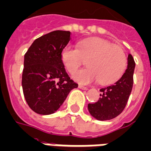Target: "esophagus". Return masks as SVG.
Listing matches in <instances>:
<instances>
[{
	"mask_svg": "<svg viewBox=\"0 0 151 151\" xmlns=\"http://www.w3.org/2000/svg\"><path fill=\"white\" fill-rule=\"evenodd\" d=\"M79 88L82 89V90H88V88H87V87H84V86H83V85H79Z\"/></svg>",
	"mask_w": 151,
	"mask_h": 151,
	"instance_id": "obj_1",
	"label": "esophagus"
}]
</instances>
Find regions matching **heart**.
Segmentation results:
<instances>
[{
  "instance_id": "heart-1",
  "label": "heart",
  "mask_w": 151,
  "mask_h": 151,
  "mask_svg": "<svg viewBox=\"0 0 151 151\" xmlns=\"http://www.w3.org/2000/svg\"><path fill=\"white\" fill-rule=\"evenodd\" d=\"M86 60V69L75 73L73 79L80 83H90L98 80L102 85L116 82L127 68L124 50L101 38H92L78 43L77 47L66 46L61 51V60L69 73H73Z\"/></svg>"
}]
</instances>
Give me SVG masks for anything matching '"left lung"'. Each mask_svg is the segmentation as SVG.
I'll return each mask as SVG.
<instances>
[{"mask_svg":"<svg viewBox=\"0 0 151 151\" xmlns=\"http://www.w3.org/2000/svg\"><path fill=\"white\" fill-rule=\"evenodd\" d=\"M127 68L119 80L108 87L101 88L100 98L95 104H88V111L96 119L110 120L117 117L125 108L134 83L135 62L129 54Z\"/></svg>","mask_w":151,"mask_h":151,"instance_id":"obj_1","label":"left lung"}]
</instances>
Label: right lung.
I'll return each mask as SVG.
<instances>
[{
  "label": "right lung",
  "instance_id": "1",
  "mask_svg": "<svg viewBox=\"0 0 151 151\" xmlns=\"http://www.w3.org/2000/svg\"><path fill=\"white\" fill-rule=\"evenodd\" d=\"M70 40L69 31L51 32L37 38L24 55V96L29 107L37 114H53L69 92L78 87L61 60V51Z\"/></svg>",
  "mask_w": 151,
  "mask_h": 151
}]
</instances>
